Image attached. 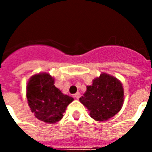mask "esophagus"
<instances>
[{
  "instance_id": "1",
  "label": "esophagus",
  "mask_w": 152,
  "mask_h": 152,
  "mask_svg": "<svg viewBox=\"0 0 152 152\" xmlns=\"http://www.w3.org/2000/svg\"><path fill=\"white\" fill-rule=\"evenodd\" d=\"M74 97H75L76 99H79L80 97V94L79 92H77L76 94H74Z\"/></svg>"
}]
</instances>
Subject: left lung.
Returning <instances> with one entry per match:
<instances>
[{
    "mask_svg": "<svg viewBox=\"0 0 152 152\" xmlns=\"http://www.w3.org/2000/svg\"><path fill=\"white\" fill-rule=\"evenodd\" d=\"M86 88L80 102L86 106L95 121H107L121 111L124 102V89L115 77L102 73L93 80L92 86Z\"/></svg>",
    "mask_w": 152,
    "mask_h": 152,
    "instance_id": "8db88e82",
    "label": "left lung"
}]
</instances>
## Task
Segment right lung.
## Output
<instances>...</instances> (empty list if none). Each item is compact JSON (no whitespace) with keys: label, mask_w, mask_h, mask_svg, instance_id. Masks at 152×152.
Masks as SVG:
<instances>
[{"label":"right lung","mask_w":152,"mask_h":152,"mask_svg":"<svg viewBox=\"0 0 152 152\" xmlns=\"http://www.w3.org/2000/svg\"><path fill=\"white\" fill-rule=\"evenodd\" d=\"M27 99L35 116L48 124L59 121L66 107L74 100L56 88L53 77L45 72L36 74L29 79Z\"/></svg>","instance_id":"add662e5"}]
</instances>
